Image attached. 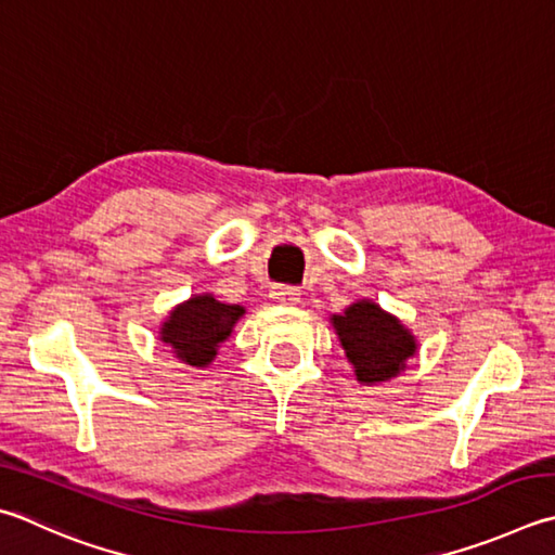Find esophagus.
<instances>
[{
  "label": "esophagus",
  "mask_w": 555,
  "mask_h": 555,
  "mask_svg": "<svg viewBox=\"0 0 555 555\" xmlns=\"http://www.w3.org/2000/svg\"><path fill=\"white\" fill-rule=\"evenodd\" d=\"M271 298L276 300V304H284V306H296L300 300V291L296 286H284V284H276L271 286Z\"/></svg>",
  "instance_id": "esophagus-1"
}]
</instances>
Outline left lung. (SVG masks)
<instances>
[{"instance_id":"1","label":"left lung","mask_w":555,"mask_h":555,"mask_svg":"<svg viewBox=\"0 0 555 555\" xmlns=\"http://www.w3.org/2000/svg\"><path fill=\"white\" fill-rule=\"evenodd\" d=\"M332 322L361 383L392 378L417 349L410 332L371 300H359Z\"/></svg>"}]
</instances>
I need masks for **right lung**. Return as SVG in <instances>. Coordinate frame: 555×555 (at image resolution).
<instances>
[{"label": "right lung", "instance_id": "add662e5", "mask_svg": "<svg viewBox=\"0 0 555 555\" xmlns=\"http://www.w3.org/2000/svg\"><path fill=\"white\" fill-rule=\"evenodd\" d=\"M243 315L245 308L220 304L214 296H194L172 310L159 335L184 364L208 366Z\"/></svg>", "mask_w": 555, "mask_h": 555}]
</instances>
